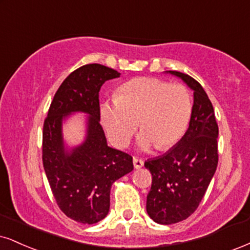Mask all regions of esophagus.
I'll use <instances>...</instances> for the list:
<instances>
[{"label": "esophagus", "mask_w": 250, "mask_h": 250, "mask_svg": "<svg viewBox=\"0 0 250 250\" xmlns=\"http://www.w3.org/2000/svg\"><path fill=\"white\" fill-rule=\"evenodd\" d=\"M133 166L135 169H140L144 166V160L138 159V158H133Z\"/></svg>", "instance_id": "34e87169"}]
</instances>
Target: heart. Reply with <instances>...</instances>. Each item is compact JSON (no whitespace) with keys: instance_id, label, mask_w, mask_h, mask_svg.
<instances>
[{"instance_id":"heart-1","label":"heart","mask_w":250,"mask_h":250,"mask_svg":"<svg viewBox=\"0 0 250 250\" xmlns=\"http://www.w3.org/2000/svg\"><path fill=\"white\" fill-rule=\"evenodd\" d=\"M192 98L186 85L156 78H137L119 89L118 97L103 102L101 120L116 146L130 143L138 126L139 146L166 150L182 139L192 116Z\"/></svg>"}]
</instances>
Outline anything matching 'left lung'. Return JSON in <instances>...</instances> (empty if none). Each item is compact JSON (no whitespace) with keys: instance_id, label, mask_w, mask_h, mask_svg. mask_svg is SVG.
<instances>
[{"instance_id":"obj_1","label":"left lung","mask_w":250,"mask_h":250,"mask_svg":"<svg viewBox=\"0 0 250 250\" xmlns=\"http://www.w3.org/2000/svg\"><path fill=\"white\" fill-rule=\"evenodd\" d=\"M193 90L189 128L172 148L145 162L152 174L146 210L158 224L171 225L190 217L202 202L218 166V130L208 94L195 79L168 70Z\"/></svg>"}]
</instances>
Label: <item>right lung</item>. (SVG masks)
<instances>
[{
    "mask_svg": "<svg viewBox=\"0 0 250 250\" xmlns=\"http://www.w3.org/2000/svg\"><path fill=\"white\" fill-rule=\"evenodd\" d=\"M120 73L100 63L80 67L55 92L42 128V165L60 210L70 219L96 224L110 208L111 186L133 170L130 154L107 146L100 124L98 92ZM72 112L89 115L83 144L68 152L62 140V120Z\"/></svg>",
    "mask_w": 250,
    "mask_h": 250,
    "instance_id": "right-lung-1",
    "label": "right lung"
}]
</instances>
